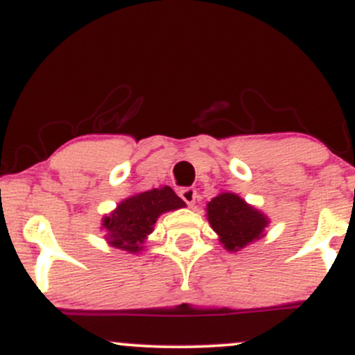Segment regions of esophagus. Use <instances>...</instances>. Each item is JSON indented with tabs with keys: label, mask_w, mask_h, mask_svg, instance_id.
I'll use <instances>...</instances> for the list:
<instances>
[{
	"label": "esophagus",
	"mask_w": 355,
	"mask_h": 355,
	"mask_svg": "<svg viewBox=\"0 0 355 355\" xmlns=\"http://www.w3.org/2000/svg\"><path fill=\"white\" fill-rule=\"evenodd\" d=\"M196 189L194 188H184L181 189V193H179V196L182 198V201H186V205L188 206H193L194 202H196Z\"/></svg>",
	"instance_id": "1"
}]
</instances>
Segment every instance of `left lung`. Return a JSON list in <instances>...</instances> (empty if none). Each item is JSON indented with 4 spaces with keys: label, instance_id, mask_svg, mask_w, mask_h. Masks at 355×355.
<instances>
[{
    "label": "left lung",
    "instance_id": "obj_1",
    "mask_svg": "<svg viewBox=\"0 0 355 355\" xmlns=\"http://www.w3.org/2000/svg\"><path fill=\"white\" fill-rule=\"evenodd\" d=\"M206 216L228 252H240L265 236L268 216L238 194L223 191L206 205Z\"/></svg>",
    "mask_w": 355,
    "mask_h": 355
}]
</instances>
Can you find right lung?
I'll list each match as a JSON object with an SVG mask.
<instances>
[{"instance_id": "add662e5", "label": "right lung", "mask_w": 355, "mask_h": 355, "mask_svg": "<svg viewBox=\"0 0 355 355\" xmlns=\"http://www.w3.org/2000/svg\"><path fill=\"white\" fill-rule=\"evenodd\" d=\"M186 202L169 186L135 193L102 218L105 240L114 248L127 253H141L154 231L157 218L167 211L184 208Z\"/></svg>"}]
</instances>
